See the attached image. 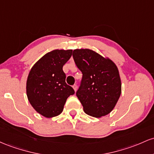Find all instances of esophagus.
<instances>
[{"instance_id": "1", "label": "esophagus", "mask_w": 154, "mask_h": 154, "mask_svg": "<svg viewBox=\"0 0 154 154\" xmlns=\"http://www.w3.org/2000/svg\"><path fill=\"white\" fill-rule=\"evenodd\" d=\"M72 88H73L74 91H77V89H78V86H77V85H76V84H74V85H73V86H72Z\"/></svg>"}]
</instances>
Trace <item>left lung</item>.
I'll use <instances>...</instances> for the list:
<instances>
[{"instance_id": "1", "label": "left lung", "mask_w": 154, "mask_h": 154, "mask_svg": "<svg viewBox=\"0 0 154 154\" xmlns=\"http://www.w3.org/2000/svg\"><path fill=\"white\" fill-rule=\"evenodd\" d=\"M72 57L83 73L76 96L84 112L96 118L108 115L115 108L122 93L117 66L110 58L89 49L73 50Z\"/></svg>"}]
</instances>
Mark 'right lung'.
Masks as SVG:
<instances>
[{
	"label": "right lung",
	"mask_w": 154,
	"mask_h": 154,
	"mask_svg": "<svg viewBox=\"0 0 154 154\" xmlns=\"http://www.w3.org/2000/svg\"><path fill=\"white\" fill-rule=\"evenodd\" d=\"M72 49H55L46 53L34 64L26 84L27 99L39 114L46 118L57 116L73 89L65 83L63 67L72 55Z\"/></svg>",
	"instance_id": "obj_1"
}]
</instances>
